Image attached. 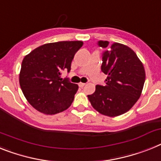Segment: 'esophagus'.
<instances>
[{
	"label": "esophagus",
	"instance_id": "1",
	"mask_svg": "<svg viewBox=\"0 0 161 161\" xmlns=\"http://www.w3.org/2000/svg\"><path fill=\"white\" fill-rule=\"evenodd\" d=\"M78 86H79V87L83 88L84 86H86V84H85V83H82V82H80V83H79V85H78Z\"/></svg>",
	"mask_w": 161,
	"mask_h": 161
}]
</instances>
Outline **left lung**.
<instances>
[{"label":"left lung","mask_w":161,"mask_h":161,"mask_svg":"<svg viewBox=\"0 0 161 161\" xmlns=\"http://www.w3.org/2000/svg\"><path fill=\"white\" fill-rule=\"evenodd\" d=\"M103 48L102 71L108 75L104 86H96L88 95L93 108L108 116H117L128 112L142 94L146 74L142 62L130 47L120 43L109 45L99 41Z\"/></svg>","instance_id":"obj_1"}]
</instances>
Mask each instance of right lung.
<instances>
[{
  "label": "right lung",
  "instance_id": "1",
  "mask_svg": "<svg viewBox=\"0 0 161 161\" xmlns=\"http://www.w3.org/2000/svg\"><path fill=\"white\" fill-rule=\"evenodd\" d=\"M82 41H59L45 44L24 57L19 74L23 94L35 109L54 115L69 108L78 86L68 78L62 79L63 71L71 70L75 53Z\"/></svg>",
  "mask_w": 161,
  "mask_h": 161
}]
</instances>
